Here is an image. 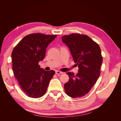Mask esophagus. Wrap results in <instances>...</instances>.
Listing matches in <instances>:
<instances>
[{
  "label": "esophagus",
  "instance_id": "1",
  "mask_svg": "<svg viewBox=\"0 0 121 121\" xmlns=\"http://www.w3.org/2000/svg\"><path fill=\"white\" fill-rule=\"evenodd\" d=\"M63 72H61V71H57L56 72V74L57 75V74H63Z\"/></svg>",
  "mask_w": 121,
  "mask_h": 121
}]
</instances>
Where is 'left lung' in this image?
I'll use <instances>...</instances> for the list:
<instances>
[{"label": "left lung", "instance_id": "1", "mask_svg": "<svg viewBox=\"0 0 121 121\" xmlns=\"http://www.w3.org/2000/svg\"><path fill=\"white\" fill-rule=\"evenodd\" d=\"M61 39L79 68L76 75L67 73L69 80L65 84V92L73 98L83 96L89 92L100 76L102 63L100 48L86 35L74 33L63 36Z\"/></svg>", "mask_w": 121, "mask_h": 121}]
</instances>
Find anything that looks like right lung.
<instances>
[{
	"instance_id": "obj_1",
	"label": "right lung",
	"mask_w": 121,
	"mask_h": 121,
	"mask_svg": "<svg viewBox=\"0 0 121 121\" xmlns=\"http://www.w3.org/2000/svg\"><path fill=\"white\" fill-rule=\"evenodd\" d=\"M56 35L33 33L26 36L14 47L12 53L13 70L24 93L37 98L46 93L53 70L45 71L38 63L45 56L46 48Z\"/></svg>"
}]
</instances>
